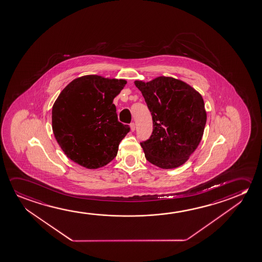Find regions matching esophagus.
I'll return each instance as SVG.
<instances>
[{
	"instance_id": "1",
	"label": "esophagus",
	"mask_w": 262,
	"mask_h": 262,
	"mask_svg": "<svg viewBox=\"0 0 262 262\" xmlns=\"http://www.w3.org/2000/svg\"><path fill=\"white\" fill-rule=\"evenodd\" d=\"M129 127H130V130H132V132H134V130H135V128H136L134 122H132V123L129 124Z\"/></svg>"
}]
</instances>
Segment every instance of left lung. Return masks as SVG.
I'll return each mask as SVG.
<instances>
[{"label": "left lung", "mask_w": 262, "mask_h": 262, "mask_svg": "<svg viewBox=\"0 0 262 262\" xmlns=\"http://www.w3.org/2000/svg\"><path fill=\"white\" fill-rule=\"evenodd\" d=\"M134 83L152 116V134L141 142L146 160L161 169L184 164L197 149L204 133L207 114L202 95L172 77Z\"/></svg>", "instance_id": "obj_1"}]
</instances>
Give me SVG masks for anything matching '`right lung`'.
Instances as JSON below:
<instances>
[{"label": "right lung", "instance_id": "obj_1", "mask_svg": "<svg viewBox=\"0 0 262 262\" xmlns=\"http://www.w3.org/2000/svg\"><path fill=\"white\" fill-rule=\"evenodd\" d=\"M127 81L99 75L77 78L54 102V137L66 156L87 169L107 165L116 157L129 125L118 121L113 99Z\"/></svg>", "mask_w": 262, "mask_h": 262}]
</instances>
